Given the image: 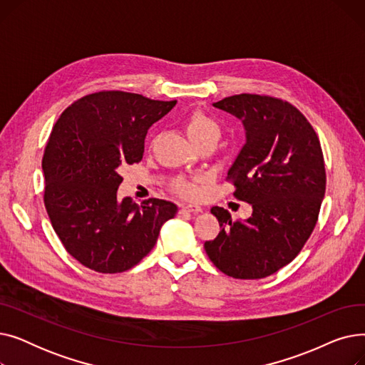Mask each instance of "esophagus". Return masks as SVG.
I'll return each mask as SVG.
<instances>
[{
	"mask_svg": "<svg viewBox=\"0 0 365 365\" xmlns=\"http://www.w3.org/2000/svg\"><path fill=\"white\" fill-rule=\"evenodd\" d=\"M182 213H201L202 212V207L198 204H185L180 208Z\"/></svg>",
	"mask_w": 365,
	"mask_h": 365,
	"instance_id": "esophagus-1",
	"label": "esophagus"
}]
</instances>
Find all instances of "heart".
<instances>
[{"instance_id":"obj_1","label":"heart","mask_w":365,"mask_h":365,"mask_svg":"<svg viewBox=\"0 0 365 365\" xmlns=\"http://www.w3.org/2000/svg\"><path fill=\"white\" fill-rule=\"evenodd\" d=\"M185 128H186L187 136L195 145L204 140H217L220 136L219 124L212 117H208L207 113L201 110H194L189 115L185 121ZM173 189H175L176 192L190 198L197 197L200 192L197 182H189L183 179H179L173 183Z\"/></svg>"}]
</instances>
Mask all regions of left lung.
Masks as SVG:
<instances>
[{"label":"left lung","instance_id":"1","mask_svg":"<svg viewBox=\"0 0 365 365\" xmlns=\"http://www.w3.org/2000/svg\"><path fill=\"white\" fill-rule=\"evenodd\" d=\"M213 106L245 128V145L226 179L253 213L232 222L227 210L213 207L220 232L205 241V253L232 278L269 277L300 253L317 225L325 194L319 139L297 108L271 96L242 93Z\"/></svg>","mask_w":365,"mask_h":365}]
</instances>
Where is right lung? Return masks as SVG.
Wrapping results in <instances>:
<instances>
[{
    "mask_svg": "<svg viewBox=\"0 0 365 365\" xmlns=\"http://www.w3.org/2000/svg\"><path fill=\"white\" fill-rule=\"evenodd\" d=\"M175 105L99 91L73 102L54 124L43 157L44 205L66 252L88 269H131L176 216L178 205L165 200H117L121 167L143 158L149 127Z\"/></svg>",
    "mask_w": 365,
    "mask_h": 365,
    "instance_id": "obj_1",
    "label": "right lung"
}]
</instances>
